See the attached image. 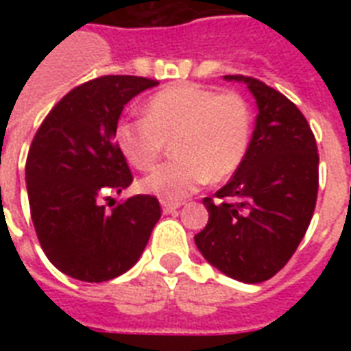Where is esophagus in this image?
<instances>
[{
	"instance_id": "34e87169",
	"label": "esophagus",
	"mask_w": 351,
	"mask_h": 351,
	"mask_svg": "<svg viewBox=\"0 0 351 351\" xmlns=\"http://www.w3.org/2000/svg\"><path fill=\"white\" fill-rule=\"evenodd\" d=\"M182 202H162V209H164V213H175L176 209L180 208Z\"/></svg>"
}]
</instances>
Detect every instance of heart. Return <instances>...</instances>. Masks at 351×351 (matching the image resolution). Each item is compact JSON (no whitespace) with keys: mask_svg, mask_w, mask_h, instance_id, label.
I'll return each instance as SVG.
<instances>
[{"mask_svg":"<svg viewBox=\"0 0 351 351\" xmlns=\"http://www.w3.org/2000/svg\"><path fill=\"white\" fill-rule=\"evenodd\" d=\"M171 140L175 158L154 167L140 187L165 202H178L209 178L224 180L239 169L251 140L250 106L233 90L176 84L149 98L145 117L117 125L118 147L140 171L151 169Z\"/></svg>","mask_w":351,"mask_h":351,"instance_id":"obj_1","label":"heart"}]
</instances>
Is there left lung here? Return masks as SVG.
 I'll return each instance as SVG.
<instances>
[{
    "mask_svg": "<svg viewBox=\"0 0 351 351\" xmlns=\"http://www.w3.org/2000/svg\"><path fill=\"white\" fill-rule=\"evenodd\" d=\"M258 107L247 154L215 198L195 244L228 277L256 284L282 269L311 222L319 191V153L311 127L293 101L242 74Z\"/></svg>",
    "mask_w": 351,
    "mask_h": 351,
    "instance_id": "8db88e82",
    "label": "left lung"
}]
</instances>
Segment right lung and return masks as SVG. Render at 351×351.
<instances>
[{
	"label": "right lung",
	"instance_id": "right-lung-1",
	"mask_svg": "<svg viewBox=\"0 0 351 351\" xmlns=\"http://www.w3.org/2000/svg\"><path fill=\"white\" fill-rule=\"evenodd\" d=\"M154 85L123 74L85 82L36 131L25 164L30 217L47 258L69 277L104 282L131 269L162 215L153 195L127 198L111 211L104 206L132 182L117 142L118 118Z\"/></svg>",
	"mask_w": 351,
	"mask_h": 351
}]
</instances>
